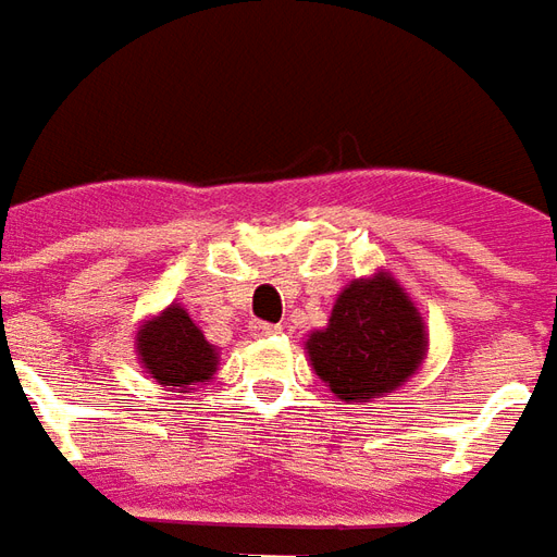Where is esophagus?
<instances>
[{"mask_svg":"<svg viewBox=\"0 0 557 557\" xmlns=\"http://www.w3.org/2000/svg\"><path fill=\"white\" fill-rule=\"evenodd\" d=\"M251 338H273V335H278L282 332V326H273V323H263V320H255L249 326Z\"/></svg>","mask_w":557,"mask_h":557,"instance_id":"esophagus-1","label":"esophagus"}]
</instances>
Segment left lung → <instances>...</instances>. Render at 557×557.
Here are the masks:
<instances>
[{
	"instance_id": "1",
	"label": "left lung",
	"mask_w": 557,
	"mask_h": 557,
	"mask_svg": "<svg viewBox=\"0 0 557 557\" xmlns=\"http://www.w3.org/2000/svg\"><path fill=\"white\" fill-rule=\"evenodd\" d=\"M428 326L407 287L376 270L344 284L326 326L306 338V352L332 395L368 404L409 383L428 359Z\"/></svg>"
}]
</instances>
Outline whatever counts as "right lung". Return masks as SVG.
<instances>
[{
    "mask_svg": "<svg viewBox=\"0 0 557 557\" xmlns=\"http://www.w3.org/2000/svg\"><path fill=\"white\" fill-rule=\"evenodd\" d=\"M136 356L153 383L177 388L181 395L207 385L219 371V350L205 338L201 326L181 302L141 320L136 332Z\"/></svg>",
    "mask_w": 557,
    "mask_h": 557,
    "instance_id": "right-lung-1",
    "label": "right lung"
}]
</instances>
